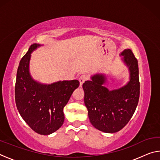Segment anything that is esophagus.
I'll return each instance as SVG.
<instances>
[{"instance_id":"1","label":"esophagus","mask_w":160,"mask_h":160,"mask_svg":"<svg viewBox=\"0 0 160 160\" xmlns=\"http://www.w3.org/2000/svg\"><path fill=\"white\" fill-rule=\"evenodd\" d=\"M88 79V76L86 75H82L79 78V81H80V86L82 85V84L85 82V81Z\"/></svg>"}]
</instances>
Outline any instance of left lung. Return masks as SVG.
Returning a JSON list of instances; mask_svg holds the SVG:
<instances>
[{"mask_svg": "<svg viewBox=\"0 0 160 160\" xmlns=\"http://www.w3.org/2000/svg\"><path fill=\"white\" fill-rule=\"evenodd\" d=\"M128 70V81L117 89L109 90L104 73L91 75L83 83L84 102L90 123L100 131L113 133L122 129L133 115L138 103L140 82L138 64L131 49L119 55Z\"/></svg>", "mask_w": 160, "mask_h": 160, "instance_id": "obj_1", "label": "left lung"}]
</instances>
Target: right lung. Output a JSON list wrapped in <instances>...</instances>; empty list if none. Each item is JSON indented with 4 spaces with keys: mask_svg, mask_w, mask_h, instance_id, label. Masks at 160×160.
<instances>
[{
    "mask_svg": "<svg viewBox=\"0 0 160 160\" xmlns=\"http://www.w3.org/2000/svg\"><path fill=\"white\" fill-rule=\"evenodd\" d=\"M42 46L32 45L21 59L16 78L15 102L28 126L37 133L47 135L63 125V108L80 82L72 80L45 84L34 80L29 70L31 54Z\"/></svg>",
    "mask_w": 160,
    "mask_h": 160,
    "instance_id": "add662e5",
    "label": "right lung"
}]
</instances>
